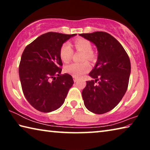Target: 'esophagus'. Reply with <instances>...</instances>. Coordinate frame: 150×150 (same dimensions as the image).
Wrapping results in <instances>:
<instances>
[{"label": "esophagus", "mask_w": 150, "mask_h": 150, "mask_svg": "<svg viewBox=\"0 0 150 150\" xmlns=\"http://www.w3.org/2000/svg\"><path fill=\"white\" fill-rule=\"evenodd\" d=\"M73 81H74V82H75V83L77 82V81H78V79H77V77H73Z\"/></svg>", "instance_id": "obj_1"}]
</instances>
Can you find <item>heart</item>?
I'll list each match as a JSON object with an SVG mask.
<instances>
[{
    "mask_svg": "<svg viewBox=\"0 0 150 150\" xmlns=\"http://www.w3.org/2000/svg\"><path fill=\"white\" fill-rule=\"evenodd\" d=\"M74 45L77 51L83 52V60L93 59L94 54L92 52V45L88 40L83 38L76 39ZM73 55V50L69 43L63 44L60 49V57L62 62L67 63L71 59ZM91 69V65L87 62L81 63H72L65 66L64 71L75 77H80L85 73H87Z\"/></svg>",
    "mask_w": 150,
    "mask_h": 150,
    "instance_id": "1",
    "label": "heart"
}]
</instances>
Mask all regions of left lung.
Returning <instances> with one entry per match:
<instances>
[{
    "label": "left lung",
    "instance_id": "left-lung-1",
    "mask_svg": "<svg viewBox=\"0 0 150 150\" xmlns=\"http://www.w3.org/2000/svg\"><path fill=\"white\" fill-rule=\"evenodd\" d=\"M79 35L97 48V61L89 73L95 80L87 81L82 96L88 110L101 115L112 110L125 95L131 71L130 61L122 45L108 33L95 32ZM96 81L98 84L95 85Z\"/></svg>",
    "mask_w": 150,
    "mask_h": 150
}]
</instances>
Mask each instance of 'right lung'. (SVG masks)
Returning <instances> with one entry per match:
<instances>
[{"label":"right lung","mask_w":150,"mask_h":150,"mask_svg":"<svg viewBox=\"0 0 150 150\" xmlns=\"http://www.w3.org/2000/svg\"><path fill=\"white\" fill-rule=\"evenodd\" d=\"M77 34L47 32L28 45L22 53L19 77L26 100L42 112L61 107L73 82L71 75H62L60 49Z\"/></svg>","instance_id":"add662e5"}]
</instances>
